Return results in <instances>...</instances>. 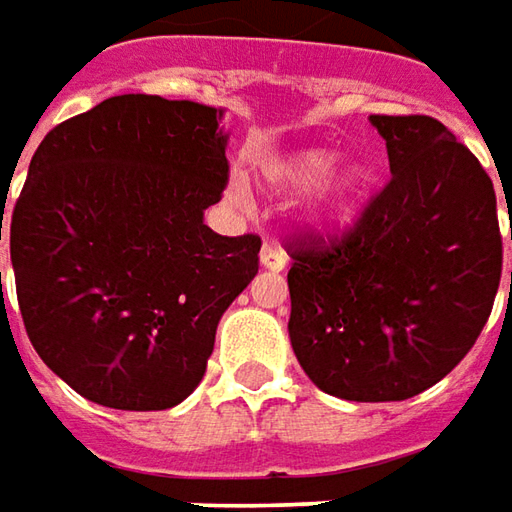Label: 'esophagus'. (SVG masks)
<instances>
[{
  "instance_id": "34e87169",
  "label": "esophagus",
  "mask_w": 512,
  "mask_h": 512,
  "mask_svg": "<svg viewBox=\"0 0 512 512\" xmlns=\"http://www.w3.org/2000/svg\"><path fill=\"white\" fill-rule=\"evenodd\" d=\"M260 266L269 269V272H283V269L289 266V257H286L283 249H277L274 243H266V246L260 249Z\"/></svg>"
}]
</instances>
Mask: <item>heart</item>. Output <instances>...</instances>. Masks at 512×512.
I'll list each match as a JSON object with an SVG mask.
<instances>
[{
  "label": "heart",
  "instance_id": "b5f03b06",
  "mask_svg": "<svg viewBox=\"0 0 512 512\" xmlns=\"http://www.w3.org/2000/svg\"><path fill=\"white\" fill-rule=\"evenodd\" d=\"M337 161L334 150H294L263 164V181L274 192H303L311 189L309 201L303 206V218L311 226H337L345 223L365 201L374 184V167L368 161H348L343 167L331 169Z\"/></svg>",
  "mask_w": 512,
  "mask_h": 512
}]
</instances>
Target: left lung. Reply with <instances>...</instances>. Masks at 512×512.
Returning <instances> with one entry per match:
<instances>
[{
  "label": "left lung",
  "mask_w": 512,
  "mask_h": 512,
  "mask_svg": "<svg viewBox=\"0 0 512 512\" xmlns=\"http://www.w3.org/2000/svg\"><path fill=\"white\" fill-rule=\"evenodd\" d=\"M368 121L385 138L391 184L343 243L294 249L289 340L320 391L399 402L448 377L482 334L502 235L493 181L445 124Z\"/></svg>",
  "instance_id": "8db88e82"
}]
</instances>
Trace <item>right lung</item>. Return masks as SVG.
<instances>
[{"label": "right lung", "instance_id": "1", "mask_svg": "<svg viewBox=\"0 0 512 512\" xmlns=\"http://www.w3.org/2000/svg\"><path fill=\"white\" fill-rule=\"evenodd\" d=\"M226 144L223 107L127 93L50 130L30 158L10 218L19 309L36 354L84 399L164 411L201 385L260 252L257 235L203 223Z\"/></svg>", "mask_w": 512, "mask_h": 512}]
</instances>
